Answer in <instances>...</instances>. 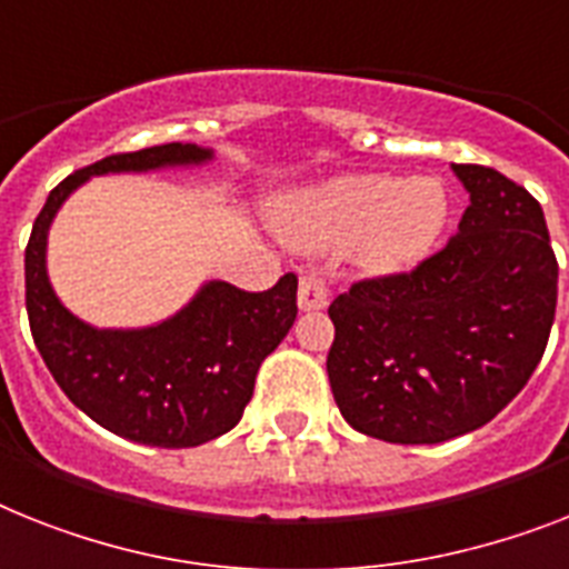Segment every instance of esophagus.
Segmentation results:
<instances>
[{"mask_svg":"<svg viewBox=\"0 0 569 569\" xmlns=\"http://www.w3.org/2000/svg\"><path fill=\"white\" fill-rule=\"evenodd\" d=\"M328 302V284L322 276L308 273L299 279V308L302 311H322Z\"/></svg>","mask_w":569,"mask_h":569,"instance_id":"34e87169","label":"esophagus"}]
</instances>
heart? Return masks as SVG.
Segmentation results:
<instances>
[{
  "label": "heart",
  "instance_id": "1",
  "mask_svg": "<svg viewBox=\"0 0 569 569\" xmlns=\"http://www.w3.org/2000/svg\"><path fill=\"white\" fill-rule=\"evenodd\" d=\"M293 247L342 250L366 273H401L433 250L448 223V191L433 177L363 173L296 194L279 214Z\"/></svg>",
  "mask_w": 569,
  "mask_h": 569
}]
</instances>
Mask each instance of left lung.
Listing matches in <instances>:
<instances>
[{
  "label": "left lung",
  "instance_id": "obj_1",
  "mask_svg": "<svg viewBox=\"0 0 569 569\" xmlns=\"http://www.w3.org/2000/svg\"><path fill=\"white\" fill-rule=\"evenodd\" d=\"M471 206L410 273L355 281L328 308L342 419L392 445L488 425L532 378L556 319L558 261L541 203L495 168L450 166Z\"/></svg>",
  "mask_w": 569,
  "mask_h": 569
}]
</instances>
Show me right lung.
Returning <instances> with one entry per match:
<instances>
[{"label":"right lung","mask_w":569,"mask_h":569,"mask_svg":"<svg viewBox=\"0 0 569 569\" xmlns=\"http://www.w3.org/2000/svg\"><path fill=\"white\" fill-rule=\"evenodd\" d=\"M200 144L168 142L112 153L66 177L37 214L26 247V308L37 351L66 398L130 442L197 448L229 433L250 403L261 360L296 319V276L247 293L206 281L182 311L148 328H92L58 299L46 270L49 227L89 177L203 166Z\"/></svg>","instance_id":"obj_1"}]
</instances>
